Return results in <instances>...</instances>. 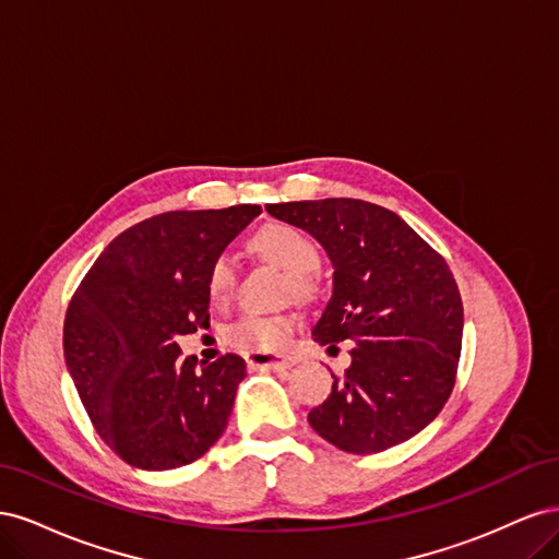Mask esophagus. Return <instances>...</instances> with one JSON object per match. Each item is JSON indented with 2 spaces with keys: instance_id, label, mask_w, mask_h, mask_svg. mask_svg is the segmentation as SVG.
<instances>
[{
  "instance_id": "esophagus-1",
  "label": "esophagus",
  "mask_w": 559,
  "mask_h": 559,
  "mask_svg": "<svg viewBox=\"0 0 559 559\" xmlns=\"http://www.w3.org/2000/svg\"><path fill=\"white\" fill-rule=\"evenodd\" d=\"M247 364H249V368H253V370H280V368L294 366V359H284V357H273V354L253 352V354H249Z\"/></svg>"
}]
</instances>
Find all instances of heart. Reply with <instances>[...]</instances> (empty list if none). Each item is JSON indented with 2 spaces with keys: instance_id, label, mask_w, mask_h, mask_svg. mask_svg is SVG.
Here are the masks:
<instances>
[{
  "instance_id": "b5f03b06",
  "label": "heart",
  "mask_w": 559,
  "mask_h": 559,
  "mask_svg": "<svg viewBox=\"0 0 559 559\" xmlns=\"http://www.w3.org/2000/svg\"><path fill=\"white\" fill-rule=\"evenodd\" d=\"M251 247L261 257L275 261L289 273V292L296 296L312 294V273L319 267V249L306 233L289 224H267L253 233ZM212 300H226L235 289V265L228 257H218L207 275ZM294 333V319L286 314H242L226 329V343L245 352H275Z\"/></svg>"
}]
</instances>
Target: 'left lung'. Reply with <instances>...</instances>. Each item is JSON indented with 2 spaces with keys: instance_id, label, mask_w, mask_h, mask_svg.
I'll list each match as a JSON object with an SVG mask.
<instances>
[{
  "instance_id": "left-lung-1",
  "label": "left lung",
  "mask_w": 559,
  "mask_h": 559,
  "mask_svg": "<svg viewBox=\"0 0 559 559\" xmlns=\"http://www.w3.org/2000/svg\"><path fill=\"white\" fill-rule=\"evenodd\" d=\"M310 233L333 263V294L312 329L319 345L354 341L310 427L352 454L408 441L436 419L456 378L464 310L445 259L394 212L354 198L265 205Z\"/></svg>"
}]
</instances>
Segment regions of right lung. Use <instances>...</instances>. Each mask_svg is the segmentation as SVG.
<instances>
[{
	"label": "right lung",
	"instance_id": "1",
	"mask_svg": "<svg viewBox=\"0 0 559 559\" xmlns=\"http://www.w3.org/2000/svg\"><path fill=\"white\" fill-rule=\"evenodd\" d=\"M259 205L165 212L114 238L64 314V361L99 438L130 466L195 462L224 429L245 359L195 368L179 335L210 326L207 275Z\"/></svg>",
	"mask_w": 559,
	"mask_h": 559
}]
</instances>
